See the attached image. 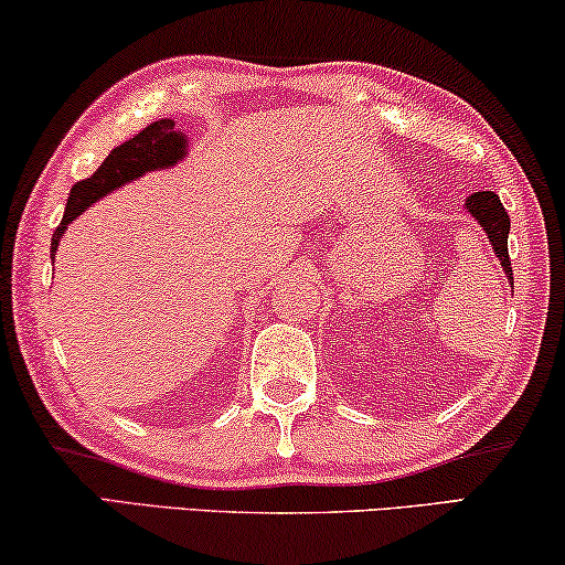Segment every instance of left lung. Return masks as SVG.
Here are the masks:
<instances>
[{"label":"left lung","instance_id":"left-lung-1","mask_svg":"<svg viewBox=\"0 0 565 565\" xmlns=\"http://www.w3.org/2000/svg\"><path fill=\"white\" fill-rule=\"evenodd\" d=\"M466 210L476 222H479L483 233L489 235V243L497 253L499 266H502L504 274L510 276V284H514L510 250H507V237H510V214H507L502 202H499V196L494 192H476L466 200Z\"/></svg>","mask_w":565,"mask_h":565}]
</instances>
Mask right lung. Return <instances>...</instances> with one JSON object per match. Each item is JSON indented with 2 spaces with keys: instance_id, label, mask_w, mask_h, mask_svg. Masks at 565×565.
Listing matches in <instances>:
<instances>
[{
  "instance_id": "right-lung-1",
  "label": "right lung",
  "mask_w": 565,
  "mask_h": 565,
  "mask_svg": "<svg viewBox=\"0 0 565 565\" xmlns=\"http://www.w3.org/2000/svg\"><path fill=\"white\" fill-rule=\"evenodd\" d=\"M186 148L189 142L184 138V132H179L177 127H173V120L150 122L148 127H142L135 138L125 140L122 146H117L89 179L76 181L74 189H71L66 212H63L61 225L55 227L53 233L51 258L55 256V250H58L61 235L66 233V227L86 210V206H92L94 202L102 200V196L115 192V189L140 179L142 173L169 169V166L179 163L181 158L186 156Z\"/></svg>"
}]
</instances>
